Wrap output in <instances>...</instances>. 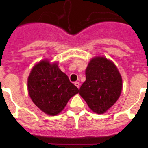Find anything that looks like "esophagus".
Wrapping results in <instances>:
<instances>
[{
	"label": "esophagus",
	"instance_id": "1",
	"mask_svg": "<svg viewBox=\"0 0 148 148\" xmlns=\"http://www.w3.org/2000/svg\"><path fill=\"white\" fill-rule=\"evenodd\" d=\"M75 85L76 86V87H78V89H79V87H80V83H79V82H75Z\"/></svg>",
	"mask_w": 148,
	"mask_h": 148
}]
</instances>
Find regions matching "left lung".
Here are the masks:
<instances>
[{"label":"left lung","mask_w":148,"mask_h":148,"mask_svg":"<svg viewBox=\"0 0 148 148\" xmlns=\"http://www.w3.org/2000/svg\"><path fill=\"white\" fill-rule=\"evenodd\" d=\"M121 89V76L114 64L104 57H96L86 69V81L79 94L90 109L101 114L116 102Z\"/></svg>","instance_id":"1"}]
</instances>
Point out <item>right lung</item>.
<instances>
[{"label":"right lung","mask_w":148,"mask_h":148,"mask_svg":"<svg viewBox=\"0 0 148 148\" xmlns=\"http://www.w3.org/2000/svg\"><path fill=\"white\" fill-rule=\"evenodd\" d=\"M28 92L34 104L43 112L56 116L65 108L68 101L78 92L58 65L40 61L35 65L28 78Z\"/></svg>","instance_id":"right-lung-1"}]
</instances>
